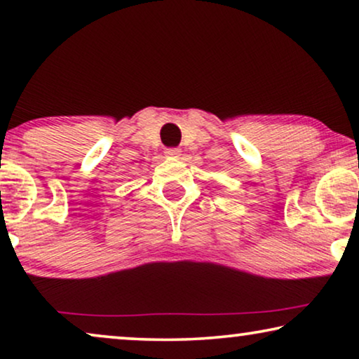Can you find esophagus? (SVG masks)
I'll return each instance as SVG.
<instances>
[{
  "instance_id": "1",
  "label": "esophagus",
  "mask_w": 359,
  "mask_h": 359,
  "mask_svg": "<svg viewBox=\"0 0 359 359\" xmlns=\"http://www.w3.org/2000/svg\"><path fill=\"white\" fill-rule=\"evenodd\" d=\"M165 153V156H168V158H172V159H177L179 156H180V149L179 148H168L164 151Z\"/></svg>"
}]
</instances>
